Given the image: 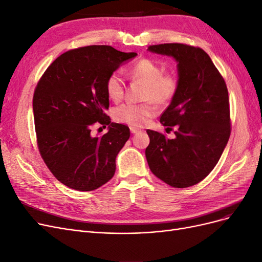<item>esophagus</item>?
<instances>
[{
	"mask_svg": "<svg viewBox=\"0 0 262 262\" xmlns=\"http://www.w3.org/2000/svg\"><path fill=\"white\" fill-rule=\"evenodd\" d=\"M130 131H131V133H132V134H136V133H138V132L140 131V129H138V128H134V126H131V128H130Z\"/></svg>",
	"mask_w": 262,
	"mask_h": 262,
	"instance_id": "obj_1",
	"label": "esophagus"
}]
</instances>
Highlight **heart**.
Returning <instances> with one entry per match:
<instances>
[{
  "mask_svg": "<svg viewBox=\"0 0 262 262\" xmlns=\"http://www.w3.org/2000/svg\"><path fill=\"white\" fill-rule=\"evenodd\" d=\"M133 80L144 84L143 99H152L158 104H167L175 96L178 89L176 77L171 74L163 73V68L150 59H141L133 63L129 70ZM123 80L119 72L110 74L106 81V92L108 97L119 101L123 96ZM157 108L152 101L143 104L126 102L117 107L114 112L116 120L132 126L144 125L150 117L155 116Z\"/></svg>",
  "mask_w": 262,
  "mask_h": 262,
  "instance_id": "heart-1",
  "label": "heart"
}]
</instances>
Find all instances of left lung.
<instances>
[{
	"label": "left lung",
	"instance_id": "1",
	"mask_svg": "<svg viewBox=\"0 0 262 262\" xmlns=\"http://www.w3.org/2000/svg\"><path fill=\"white\" fill-rule=\"evenodd\" d=\"M177 61L178 89L161 123L175 139L147 130L146 161L154 175L173 188L196 185L215 167L231 134L228 92L209 54L184 43L149 46Z\"/></svg>",
	"mask_w": 262,
	"mask_h": 262
}]
</instances>
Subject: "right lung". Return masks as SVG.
Listing matches in <instances>:
<instances>
[{"label":"right lung","mask_w":262,"mask_h":262,"mask_svg":"<svg viewBox=\"0 0 262 262\" xmlns=\"http://www.w3.org/2000/svg\"><path fill=\"white\" fill-rule=\"evenodd\" d=\"M136 52L110 46H87L55 59L38 82L33 98L37 143L43 162L63 185L92 191L116 171V157L130 129L110 120L106 81ZM108 125L101 137L90 133L95 123Z\"/></svg>","instance_id":"obj_1"}]
</instances>
